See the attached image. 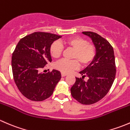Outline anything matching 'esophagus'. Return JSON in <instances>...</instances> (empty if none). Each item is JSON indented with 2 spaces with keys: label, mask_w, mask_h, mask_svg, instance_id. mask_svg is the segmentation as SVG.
Wrapping results in <instances>:
<instances>
[{
  "label": "esophagus",
  "mask_w": 130,
  "mask_h": 130,
  "mask_svg": "<svg viewBox=\"0 0 130 130\" xmlns=\"http://www.w3.org/2000/svg\"><path fill=\"white\" fill-rule=\"evenodd\" d=\"M61 77H65V76L67 75L66 73H61Z\"/></svg>",
  "instance_id": "obj_1"
}]
</instances>
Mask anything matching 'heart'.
Segmentation results:
<instances>
[{
  "label": "heart",
  "mask_w": 130,
  "mask_h": 130,
  "mask_svg": "<svg viewBox=\"0 0 130 130\" xmlns=\"http://www.w3.org/2000/svg\"><path fill=\"white\" fill-rule=\"evenodd\" d=\"M64 44L69 48L75 50L73 58L75 60H61L55 65V68L63 73H69L76 70L79 67L78 61L82 66H87L94 60L95 56V48L88 41L81 37H72L64 41ZM63 51V46L58 41H55L51 45L50 52L55 58H58ZM78 60V61L77 60Z\"/></svg>",
  "instance_id": "b5f03b06"
}]
</instances>
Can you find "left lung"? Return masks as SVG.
I'll return each instance as SVG.
<instances>
[{
  "instance_id": "1",
  "label": "left lung",
  "mask_w": 130,
  "mask_h": 130,
  "mask_svg": "<svg viewBox=\"0 0 130 130\" xmlns=\"http://www.w3.org/2000/svg\"><path fill=\"white\" fill-rule=\"evenodd\" d=\"M90 38L95 46V56L91 63L76 78L71 87L72 96L78 103L89 105L103 99L111 89L116 75V65L113 48L106 39L95 32H82ZM88 77L85 81L83 78Z\"/></svg>"
}]
</instances>
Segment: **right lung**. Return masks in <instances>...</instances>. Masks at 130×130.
Masks as SVG:
<instances>
[{"label": "right lung", "instance_id": "right-lung-1", "mask_svg": "<svg viewBox=\"0 0 130 130\" xmlns=\"http://www.w3.org/2000/svg\"><path fill=\"white\" fill-rule=\"evenodd\" d=\"M61 37L35 32L21 39L17 44L12 57L13 77L18 89L29 100L42 101L50 97L61 78L58 70L41 72L52 61L51 45Z\"/></svg>", "mask_w": 130, "mask_h": 130}]
</instances>
